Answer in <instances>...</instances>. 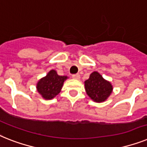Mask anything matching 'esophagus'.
<instances>
[{"mask_svg": "<svg viewBox=\"0 0 147 147\" xmlns=\"http://www.w3.org/2000/svg\"><path fill=\"white\" fill-rule=\"evenodd\" d=\"M72 78L74 79V80H80V74H76L72 75Z\"/></svg>", "mask_w": 147, "mask_h": 147, "instance_id": "esophagus-1", "label": "esophagus"}]
</instances>
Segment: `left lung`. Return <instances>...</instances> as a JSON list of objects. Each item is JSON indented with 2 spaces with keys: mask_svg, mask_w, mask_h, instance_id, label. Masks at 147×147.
Segmentation results:
<instances>
[{
  "mask_svg": "<svg viewBox=\"0 0 147 147\" xmlns=\"http://www.w3.org/2000/svg\"><path fill=\"white\" fill-rule=\"evenodd\" d=\"M85 88L88 96L95 102H102L108 98L113 90L112 85L94 71L85 82Z\"/></svg>",
  "mask_w": 147,
  "mask_h": 147,
  "instance_id": "1",
  "label": "left lung"
}]
</instances>
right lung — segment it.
<instances>
[{"label": "right lung", "mask_w": 147, "mask_h": 147, "mask_svg": "<svg viewBox=\"0 0 147 147\" xmlns=\"http://www.w3.org/2000/svg\"><path fill=\"white\" fill-rule=\"evenodd\" d=\"M67 78V76H59L56 71L52 70L37 82V91L45 99H52L60 92L63 82Z\"/></svg>", "instance_id": "1"}]
</instances>
